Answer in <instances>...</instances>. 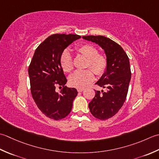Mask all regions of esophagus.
<instances>
[{
  "label": "esophagus",
  "instance_id": "esophagus-1",
  "mask_svg": "<svg viewBox=\"0 0 159 159\" xmlns=\"http://www.w3.org/2000/svg\"><path fill=\"white\" fill-rule=\"evenodd\" d=\"M77 91H78V92H82L83 90H84V88H77Z\"/></svg>",
  "mask_w": 159,
  "mask_h": 159
}]
</instances>
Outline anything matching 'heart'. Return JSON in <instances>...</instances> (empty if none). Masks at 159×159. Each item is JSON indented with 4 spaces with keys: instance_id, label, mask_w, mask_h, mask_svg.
I'll use <instances>...</instances> for the list:
<instances>
[{
    "instance_id": "obj_1",
    "label": "heart",
    "mask_w": 159,
    "mask_h": 159,
    "mask_svg": "<svg viewBox=\"0 0 159 159\" xmlns=\"http://www.w3.org/2000/svg\"><path fill=\"white\" fill-rule=\"evenodd\" d=\"M75 50L77 53L86 58L87 61L85 68H89L90 69L76 71L70 76L69 82L70 86L82 88L93 82L95 78L94 73L98 75H101L105 72L108 60L105 55L98 53V48L92 44H82L77 47ZM60 66L64 72L70 73L73 70V59L69 51H63L60 56Z\"/></svg>"
}]
</instances>
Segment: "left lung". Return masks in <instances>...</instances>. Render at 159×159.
<instances>
[{"label": "left lung", "instance_id": "obj_1", "mask_svg": "<svg viewBox=\"0 0 159 159\" xmlns=\"http://www.w3.org/2000/svg\"><path fill=\"white\" fill-rule=\"evenodd\" d=\"M82 38L98 44L106 55V71L95 84L107 90H95V96L89 104L90 111L95 118L106 120L115 115L125 101L131 79L129 58L120 45L108 38L102 35Z\"/></svg>", "mask_w": 159, "mask_h": 159}]
</instances>
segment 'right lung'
Masks as SVG:
<instances>
[{
	"label": "right lung",
	"instance_id": "add662e5",
	"mask_svg": "<svg viewBox=\"0 0 159 159\" xmlns=\"http://www.w3.org/2000/svg\"><path fill=\"white\" fill-rule=\"evenodd\" d=\"M81 36L75 34H53L44 40L35 51L29 66L31 93L38 108L53 120L65 118L71 111L77 95L74 88H66L67 80L60 66L64 50ZM63 87L57 93L55 87Z\"/></svg>",
	"mask_w": 159,
	"mask_h": 159
}]
</instances>
